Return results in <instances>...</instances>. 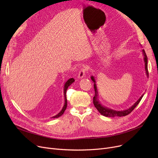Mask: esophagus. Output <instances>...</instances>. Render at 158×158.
I'll return each mask as SVG.
<instances>
[{
  "instance_id": "1",
  "label": "esophagus",
  "mask_w": 158,
  "mask_h": 158,
  "mask_svg": "<svg viewBox=\"0 0 158 158\" xmlns=\"http://www.w3.org/2000/svg\"><path fill=\"white\" fill-rule=\"evenodd\" d=\"M88 70V68L86 67V66H85V67H84L83 69H82L80 70V71L78 73V78L79 79H82L85 76V73Z\"/></svg>"
}]
</instances>
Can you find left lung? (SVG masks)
Wrapping results in <instances>:
<instances>
[{
  "label": "left lung",
  "instance_id": "8db88e82",
  "mask_svg": "<svg viewBox=\"0 0 158 158\" xmlns=\"http://www.w3.org/2000/svg\"><path fill=\"white\" fill-rule=\"evenodd\" d=\"M143 54V59H144V62H145V69L146 71V75L147 77H148V66H147V57L146 55V53L145 52L144 50H142ZM91 79L94 82V89H95V96L94 97V104L95 107L98 110V111L101 114L105 116L106 117H124V116H126L129 114L130 113H131L132 111H133V110L136 107V106L139 104L140 101L142 100V97H143L144 94H143L142 96L139 97L138 100L132 105L131 107H129L127 110H125L123 111H116L113 110L112 109L108 108V107H105L101 104V103L99 101L98 98V92H97V85H96V81L95 79V77L94 76H91Z\"/></svg>",
  "mask_w": 158,
  "mask_h": 158
}]
</instances>
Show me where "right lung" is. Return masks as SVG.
Returning a JSON list of instances; mask_svg holds the SVG:
<instances>
[{"mask_svg": "<svg viewBox=\"0 0 158 158\" xmlns=\"http://www.w3.org/2000/svg\"><path fill=\"white\" fill-rule=\"evenodd\" d=\"M74 81H75L74 79H73V78H71V79H69L67 81H66V82H65V84H64V88H63V89H63V92H64V106H63V107L62 110H61V111H60L59 113H58V114H57L56 115H55V116H54V117H52V118H58V117H61V116L64 113V111L66 110V107H67V99H66V90H67L69 86L70 85H71V84H72Z\"/></svg>", "mask_w": 158, "mask_h": 158, "instance_id": "right-lung-1", "label": "right lung"}]
</instances>
